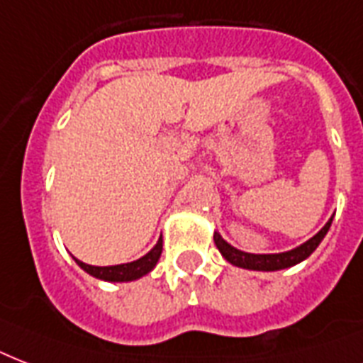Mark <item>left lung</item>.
I'll use <instances>...</instances> for the list:
<instances>
[{
  "instance_id": "left-lung-1",
  "label": "left lung",
  "mask_w": 363,
  "mask_h": 363,
  "mask_svg": "<svg viewBox=\"0 0 363 363\" xmlns=\"http://www.w3.org/2000/svg\"><path fill=\"white\" fill-rule=\"evenodd\" d=\"M331 221H333V218L313 238H308L307 242L289 250V252H282V254H248V252L237 250L235 246L225 242L220 233H213V242L231 265L250 269V271H280V269H288V267H294L301 263L303 259H307L308 255L318 248V244L324 240V237L330 231Z\"/></svg>"
}]
</instances>
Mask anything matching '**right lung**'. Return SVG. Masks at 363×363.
<instances>
[{"mask_svg":"<svg viewBox=\"0 0 363 363\" xmlns=\"http://www.w3.org/2000/svg\"><path fill=\"white\" fill-rule=\"evenodd\" d=\"M162 254V237L159 238V242L153 246L151 252L140 257L136 261H130V263H123V265H111V267H94L86 265L83 261L75 259V263L83 269L85 272H89L91 277L100 278V280H108V282H130V280H138V278L145 277L147 272L153 271V267L157 265V261Z\"/></svg>","mask_w":363,"mask_h":363,"instance_id":"add662e5","label":"right lung"}]
</instances>
